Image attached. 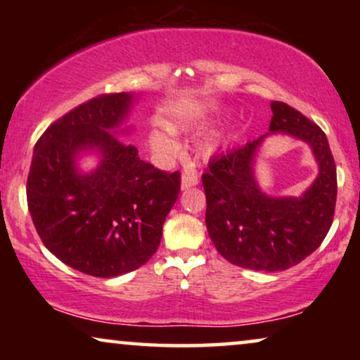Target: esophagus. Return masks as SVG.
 Instances as JSON below:
<instances>
[{"label":"esophagus","instance_id":"34e87169","mask_svg":"<svg viewBox=\"0 0 360 360\" xmlns=\"http://www.w3.org/2000/svg\"><path fill=\"white\" fill-rule=\"evenodd\" d=\"M195 185H198V174H196V170H185L184 175H181V190L191 188Z\"/></svg>","mask_w":360,"mask_h":360}]
</instances>
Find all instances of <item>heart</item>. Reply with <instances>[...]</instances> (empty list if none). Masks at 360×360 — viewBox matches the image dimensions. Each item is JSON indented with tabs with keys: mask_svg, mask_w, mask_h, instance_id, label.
Returning <instances> with one entry per match:
<instances>
[{
	"mask_svg": "<svg viewBox=\"0 0 360 360\" xmlns=\"http://www.w3.org/2000/svg\"><path fill=\"white\" fill-rule=\"evenodd\" d=\"M169 129L175 131L176 124H170ZM149 142L152 149L155 152H160V154H172V152L176 149V142L174 141V137H172L170 132L165 129H160V127L150 131Z\"/></svg>",
	"mask_w": 360,
	"mask_h": 360,
	"instance_id": "1",
	"label": "heart"
}]
</instances>
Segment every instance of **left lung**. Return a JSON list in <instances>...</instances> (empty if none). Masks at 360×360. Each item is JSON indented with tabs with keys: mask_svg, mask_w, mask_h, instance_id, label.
Masks as SVG:
<instances>
[{
	"mask_svg": "<svg viewBox=\"0 0 360 360\" xmlns=\"http://www.w3.org/2000/svg\"><path fill=\"white\" fill-rule=\"evenodd\" d=\"M270 132H283L309 144L319 172L300 196L265 195L254 176L264 137L214 157L201 175L206 195V228L214 248L231 264L280 272L314 252L333 224L338 195L336 164L326 134L307 116L272 101Z\"/></svg>",
	"mask_w": 360,
	"mask_h": 360,
	"instance_id": "left-lung-1",
	"label": "left lung"
}]
</instances>
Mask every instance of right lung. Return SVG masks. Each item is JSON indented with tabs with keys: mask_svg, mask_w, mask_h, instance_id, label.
Listing matches in <instances>:
<instances>
[{
	"mask_svg": "<svg viewBox=\"0 0 360 360\" xmlns=\"http://www.w3.org/2000/svg\"><path fill=\"white\" fill-rule=\"evenodd\" d=\"M132 101L131 93L91 98L52 122L34 146L26 191L39 238L63 264L93 277L144 265L180 193V172L155 169L117 137ZM85 150L101 154L90 174L76 169Z\"/></svg>",
	"mask_w": 360,
	"mask_h": 360,
	"instance_id": "obj_1",
	"label": "right lung"
}]
</instances>
